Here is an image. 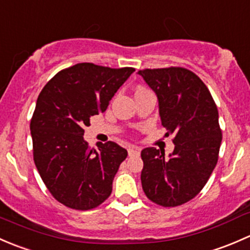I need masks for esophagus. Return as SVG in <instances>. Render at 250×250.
Masks as SVG:
<instances>
[{"instance_id": "1", "label": "esophagus", "mask_w": 250, "mask_h": 250, "mask_svg": "<svg viewBox=\"0 0 250 250\" xmlns=\"http://www.w3.org/2000/svg\"><path fill=\"white\" fill-rule=\"evenodd\" d=\"M140 153V150L138 147H135V146H130L129 148H128V155L129 156H138Z\"/></svg>"}]
</instances>
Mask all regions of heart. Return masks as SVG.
Wrapping results in <instances>:
<instances>
[{
  "label": "heart",
  "instance_id": "1",
  "mask_svg": "<svg viewBox=\"0 0 250 250\" xmlns=\"http://www.w3.org/2000/svg\"><path fill=\"white\" fill-rule=\"evenodd\" d=\"M146 92H150V90H148L147 88L143 87V85H139V87H137V89H135V95L141 94V93H146Z\"/></svg>",
  "mask_w": 250,
  "mask_h": 250
}]
</instances>
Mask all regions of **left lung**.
Listing matches in <instances>:
<instances>
[{
  "label": "left lung",
  "instance_id": "left-lung-1",
  "mask_svg": "<svg viewBox=\"0 0 250 250\" xmlns=\"http://www.w3.org/2000/svg\"><path fill=\"white\" fill-rule=\"evenodd\" d=\"M138 74L157 95L162 125L175 145L169 158L155 147L141 151L143 190L158 206H181L201 192L218 163L223 139L218 107L203 81L185 67Z\"/></svg>",
  "mask_w": 250,
  "mask_h": 250
}]
</instances>
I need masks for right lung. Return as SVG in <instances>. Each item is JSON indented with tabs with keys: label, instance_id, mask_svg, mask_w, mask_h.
Here are the masks:
<instances>
[{
	"label": "right lung",
	"instance_id": "add662e5",
	"mask_svg": "<svg viewBox=\"0 0 250 250\" xmlns=\"http://www.w3.org/2000/svg\"><path fill=\"white\" fill-rule=\"evenodd\" d=\"M134 71L80 62L58 72L37 98L30 122L35 165L50 195L67 208H97L112 192L127 150L113 141L90 148L83 134Z\"/></svg>",
	"mask_w": 250,
	"mask_h": 250
}]
</instances>
